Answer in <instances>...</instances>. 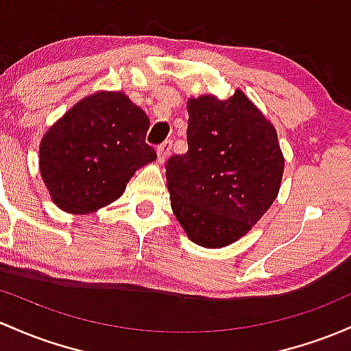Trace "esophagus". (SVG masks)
<instances>
[{
    "mask_svg": "<svg viewBox=\"0 0 351 351\" xmlns=\"http://www.w3.org/2000/svg\"><path fill=\"white\" fill-rule=\"evenodd\" d=\"M169 153H171V141L168 140V141H165V143H161L156 148L158 163H165V161H167V158L169 156Z\"/></svg>",
    "mask_w": 351,
    "mask_h": 351,
    "instance_id": "esophagus-1",
    "label": "esophagus"
}]
</instances>
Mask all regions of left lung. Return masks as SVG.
<instances>
[{
  "label": "left lung",
  "mask_w": 351,
  "mask_h": 351,
  "mask_svg": "<svg viewBox=\"0 0 351 351\" xmlns=\"http://www.w3.org/2000/svg\"><path fill=\"white\" fill-rule=\"evenodd\" d=\"M188 152L167 163L171 210L191 241L223 248L273 205L285 158L275 126L241 90L190 98Z\"/></svg>",
  "instance_id": "8db88e82"
}]
</instances>
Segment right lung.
<instances>
[{"mask_svg": "<svg viewBox=\"0 0 351 351\" xmlns=\"http://www.w3.org/2000/svg\"><path fill=\"white\" fill-rule=\"evenodd\" d=\"M149 119L121 91H96L41 138L40 173L53 203L71 215L95 213L125 191L136 169L156 160L145 143Z\"/></svg>", "mask_w": 351, "mask_h": 351, "instance_id": "obj_1", "label": "right lung"}]
</instances>
